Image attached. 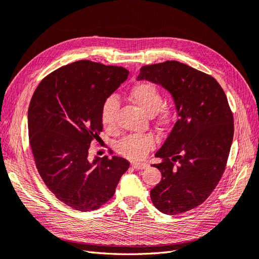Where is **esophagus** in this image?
<instances>
[{"mask_svg":"<svg viewBox=\"0 0 259 259\" xmlns=\"http://www.w3.org/2000/svg\"><path fill=\"white\" fill-rule=\"evenodd\" d=\"M132 166L135 169H145L148 167L147 163H137V162H132Z\"/></svg>","mask_w":259,"mask_h":259,"instance_id":"obj_1","label":"esophagus"}]
</instances>
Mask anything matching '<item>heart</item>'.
Wrapping results in <instances>:
<instances>
[{"label":"heart","mask_w":259,"mask_h":259,"mask_svg":"<svg viewBox=\"0 0 259 259\" xmlns=\"http://www.w3.org/2000/svg\"><path fill=\"white\" fill-rule=\"evenodd\" d=\"M130 98L138 107L155 116L160 126H166L171 120V111L163 105V96L155 85L143 82L136 84L130 92ZM119 109V101L114 96H109L101 107V123L107 130H112L115 125V116ZM153 147L152 137L143 134H133L123 137L117 144V150L126 158L133 160L144 159L147 152Z\"/></svg>","instance_id":"b5f03b06"}]
</instances>
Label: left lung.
I'll return each mask as SVG.
<instances>
[{"label": "left lung", "instance_id": "8db88e82", "mask_svg": "<svg viewBox=\"0 0 259 259\" xmlns=\"http://www.w3.org/2000/svg\"><path fill=\"white\" fill-rule=\"evenodd\" d=\"M137 80L161 85L174 100L178 119L155 153L162 179L150 197L164 214L185 213L209 197L225 170L233 139L228 100L213 76L175 60L144 66Z\"/></svg>", "mask_w": 259, "mask_h": 259}]
</instances>
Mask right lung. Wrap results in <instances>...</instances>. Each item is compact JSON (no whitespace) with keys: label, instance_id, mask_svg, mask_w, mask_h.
Wrapping results in <instances>:
<instances>
[{"label":"right lung","instance_id":"obj_1","mask_svg":"<svg viewBox=\"0 0 259 259\" xmlns=\"http://www.w3.org/2000/svg\"><path fill=\"white\" fill-rule=\"evenodd\" d=\"M128 73L122 67L75 61L44 77L31 98L29 142L38 174L55 197L76 210L104 205L130 167L120 156H89L103 132L104 101Z\"/></svg>","mask_w":259,"mask_h":259}]
</instances>
